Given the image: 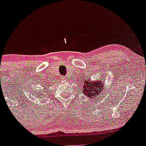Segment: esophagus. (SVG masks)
Returning <instances> with one entry per match:
<instances>
[{
  "label": "esophagus",
  "mask_w": 146,
  "mask_h": 146,
  "mask_svg": "<svg viewBox=\"0 0 146 146\" xmlns=\"http://www.w3.org/2000/svg\"><path fill=\"white\" fill-rule=\"evenodd\" d=\"M62 80H64V81H68V78L66 77V76H64V77H62Z\"/></svg>",
  "instance_id": "obj_1"
}]
</instances>
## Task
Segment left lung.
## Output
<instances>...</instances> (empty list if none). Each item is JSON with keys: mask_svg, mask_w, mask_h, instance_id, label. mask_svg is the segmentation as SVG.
<instances>
[{"mask_svg": "<svg viewBox=\"0 0 146 146\" xmlns=\"http://www.w3.org/2000/svg\"><path fill=\"white\" fill-rule=\"evenodd\" d=\"M104 89V82L102 80H91L90 78L84 80L82 85V93L90 100H93V99L98 100L99 97L102 94V90Z\"/></svg>", "mask_w": 146, "mask_h": 146, "instance_id": "left-lung-1", "label": "left lung"}]
</instances>
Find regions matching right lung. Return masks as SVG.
<instances>
[{"mask_svg": "<svg viewBox=\"0 0 146 146\" xmlns=\"http://www.w3.org/2000/svg\"><path fill=\"white\" fill-rule=\"evenodd\" d=\"M46 84H47V82H46ZM46 88V87H45V88ZM45 88H44V90ZM45 95H46V94H44V92H42H42H36V93L35 94V97H36V98H38V97H39V98H43L45 96Z\"/></svg>", "mask_w": 146, "mask_h": 146, "instance_id": "add662e5", "label": "right lung"}]
</instances>
